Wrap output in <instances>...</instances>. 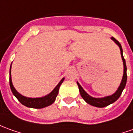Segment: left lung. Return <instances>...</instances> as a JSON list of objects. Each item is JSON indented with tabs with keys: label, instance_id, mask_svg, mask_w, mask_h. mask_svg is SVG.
<instances>
[{
	"label": "left lung",
	"instance_id": "obj_1",
	"mask_svg": "<svg viewBox=\"0 0 133 133\" xmlns=\"http://www.w3.org/2000/svg\"><path fill=\"white\" fill-rule=\"evenodd\" d=\"M111 39L114 41L119 46L120 51H121V55H122V60H123L124 64L123 78H122V82H121V84H120V86L119 87L118 89L116 90V92L114 93V95H110V96H108V97H103V98H95V97L89 96V95L83 89V88L82 87V86L80 85L78 82H77V84H78V88H79V92H80V94H81V96L82 97V98H83L87 103H89V105H92L93 106L98 107V108H103V107H105V106H107L108 105L111 104L113 103H114L116 100H118V98H119V97H120V95H122V92L123 89H124L125 85H126V83H127V66H126L125 59L124 58L123 54H122V52H123V51H122V46H121V44H119V42L116 40V38H114V37H112Z\"/></svg>",
	"mask_w": 133,
	"mask_h": 133
}]
</instances>
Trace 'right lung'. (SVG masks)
<instances>
[{"label": "right lung", "mask_w": 133, "mask_h": 133, "mask_svg": "<svg viewBox=\"0 0 133 133\" xmlns=\"http://www.w3.org/2000/svg\"><path fill=\"white\" fill-rule=\"evenodd\" d=\"M10 77H9V84L11 92L14 94V95L17 97V100L21 103L22 104L24 105L27 107L32 108H42L44 107H46L48 105H51L55 102L56 97L58 95L59 92V88L61 84L64 81V78L59 82V83L57 85L54 90L47 95L46 96H44L43 97H39V98H30V97H26L25 96H22L17 91L14 89L12 82H11V68H10Z\"/></svg>", "instance_id": "right-lung-1"}]
</instances>
